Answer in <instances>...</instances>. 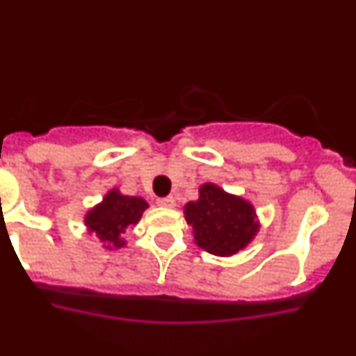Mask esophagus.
<instances>
[{"label": "esophagus", "instance_id": "1", "mask_svg": "<svg viewBox=\"0 0 356 356\" xmlns=\"http://www.w3.org/2000/svg\"><path fill=\"white\" fill-rule=\"evenodd\" d=\"M156 205L165 207V209H172V207H175V197H172V196L159 197V200H156Z\"/></svg>", "mask_w": 356, "mask_h": 356}]
</instances>
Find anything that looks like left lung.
<instances>
[{
  "label": "left lung",
  "instance_id": "8db88e82",
  "mask_svg": "<svg viewBox=\"0 0 356 356\" xmlns=\"http://www.w3.org/2000/svg\"><path fill=\"white\" fill-rule=\"evenodd\" d=\"M184 213L194 229V242L217 257H232L244 250L260 228L250 201L213 184L201 185L200 197L188 201Z\"/></svg>",
  "mask_w": 356,
  "mask_h": 356
}]
</instances>
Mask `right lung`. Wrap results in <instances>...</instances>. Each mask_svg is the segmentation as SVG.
Instances as JSON below:
<instances>
[{"mask_svg": "<svg viewBox=\"0 0 356 356\" xmlns=\"http://www.w3.org/2000/svg\"><path fill=\"white\" fill-rule=\"evenodd\" d=\"M147 209L146 200L139 196H124L112 188L99 205L85 216V226L90 234H96L99 241L108 244V250L112 248H122L127 241L121 237L127 232L128 226H135L143 217V212Z\"/></svg>", "mask_w": 356, "mask_h": 356, "instance_id": "right-lung-1", "label": "right lung"}]
</instances>
